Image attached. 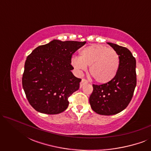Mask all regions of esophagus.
I'll use <instances>...</instances> for the list:
<instances>
[{
	"label": "esophagus",
	"instance_id": "obj_1",
	"mask_svg": "<svg viewBox=\"0 0 151 151\" xmlns=\"http://www.w3.org/2000/svg\"><path fill=\"white\" fill-rule=\"evenodd\" d=\"M86 83H88L87 80H86V79H84V78H82V81H81V82H80V87H82V86H83L84 84H86Z\"/></svg>",
	"mask_w": 151,
	"mask_h": 151
}]
</instances>
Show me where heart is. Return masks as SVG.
Masks as SVG:
<instances>
[{"label": "heart", "mask_w": 151, "mask_h": 151, "mask_svg": "<svg viewBox=\"0 0 151 151\" xmlns=\"http://www.w3.org/2000/svg\"><path fill=\"white\" fill-rule=\"evenodd\" d=\"M71 65L79 73L89 66V73L99 83H107L115 77L118 71L119 58L117 53L108 47L92 45L80 51V58L73 57Z\"/></svg>", "instance_id": "1"}]
</instances>
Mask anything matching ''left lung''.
I'll list each match as a JSON object with an SVG mask.
<instances>
[{"instance_id": "1", "label": "left lung", "mask_w": 151, "mask_h": 151, "mask_svg": "<svg viewBox=\"0 0 151 151\" xmlns=\"http://www.w3.org/2000/svg\"><path fill=\"white\" fill-rule=\"evenodd\" d=\"M107 43L119 55L118 71L110 82L93 84V90L89 98L93 111L102 115L117 114L127 108L137 84L136 60L131 51L126 47Z\"/></svg>"}]
</instances>
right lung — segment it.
<instances>
[{
  "mask_svg": "<svg viewBox=\"0 0 151 151\" xmlns=\"http://www.w3.org/2000/svg\"><path fill=\"white\" fill-rule=\"evenodd\" d=\"M86 42L53 40L40 45L27 58L22 78L28 102L38 112L53 115L69 106L68 98L79 89L73 76L72 55Z\"/></svg>",
  "mask_w": 151,
  "mask_h": 151,
  "instance_id": "1",
  "label": "right lung"
}]
</instances>
